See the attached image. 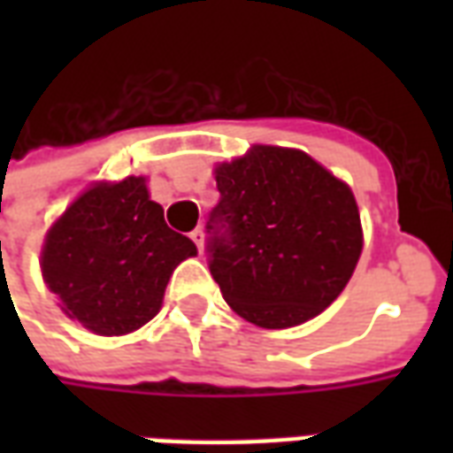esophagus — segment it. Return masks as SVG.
<instances>
[{"mask_svg":"<svg viewBox=\"0 0 453 453\" xmlns=\"http://www.w3.org/2000/svg\"><path fill=\"white\" fill-rule=\"evenodd\" d=\"M191 240L196 242L198 252H203V242H206V233H203V227H196V230L191 233Z\"/></svg>","mask_w":453,"mask_h":453,"instance_id":"obj_1","label":"esophagus"}]
</instances>
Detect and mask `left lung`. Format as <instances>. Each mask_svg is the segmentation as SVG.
<instances>
[{"mask_svg": "<svg viewBox=\"0 0 453 453\" xmlns=\"http://www.w3.org/2000/svg\"><path fill=\"white\" fill-rule=\"evenodd\" d=\"M211 274L247 323H308L349 284L364 250L347 181L296 148L252 145L213 167ZM224 233H219V227Z\"/></svg>", "mask_w": 453, "mask_h": 453, "instance_id": "obj_1", "label": "left lung"}]
</instances>
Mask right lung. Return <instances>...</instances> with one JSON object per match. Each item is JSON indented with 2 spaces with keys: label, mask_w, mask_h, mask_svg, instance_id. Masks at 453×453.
Returning a JSON list of instances; mask_svg holds the SVG:
<instances>
[{
  "label": "right lung",
  "mask_w": 453,
  "mask_h": 453,
  "mask_svg": "<svg viewBox=\"0 0 453 453\" xmlns=\"http://www.w3.org/2000/svg\"><path fill=\"white\" fill-rule=\"evenodd\" d=\"M150 198L148 177L94 181L55 218L41 274L65 318L102 337H123L162 308L172 272L196 257Z\"/></svg>",
  "instance_id": "right-lung-1"
}]
</instances>
